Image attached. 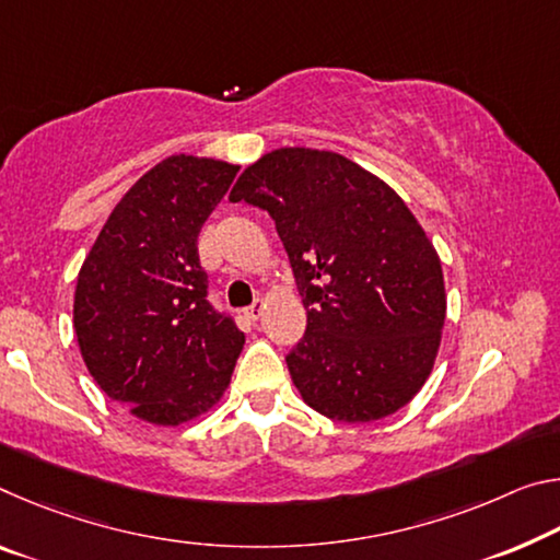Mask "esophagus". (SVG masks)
Segmentation results:
<instances>
[{"label":"esophagus","mask_w":560,"mask_h":560,"mask_svg":"<svg viewBox=\"0 0 560 560\" xmlns=\"http://www.w3.org/2000/svg\"><path fill=\"white\" fill-rule=\"evenodd\" d=\"M264 306H266L264 299H254V304L246 308V316H248V318H259V316L264 314Z\"/></svg>","instance_id":"esophagus-1"}]
</instances>
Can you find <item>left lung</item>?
I'll return each instance as SVG.
<instances>
[{
	"mask_svg": "<svg viewBox=\"0 0 560 560\" xmlns=\"http://www.w3.org/2000/svg\"><path fill=\"white\" fill-rule=\"evenodd\" d=\"M232 201L269 211L304 299L306 334L287 357L326 419H386L421 392L441 346V259L404 199L326 149L281 147L244 168Z\"/></svg>",
	"mask_w": 560,
	"mask_h": 560,
	"instance_id": "obj_1",
	"label": "left lung"
}]
</instances>
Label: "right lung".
Returning <instances> with one entry per match:
<instances>
[{
	"label": "right lung",
	"mask_w": 560,
	"mask_h": 560,
	"mask_svg": "<svg viewBox=\"0 0 560 560\" xmlns=\"http://www.w3.org/2000/svg\"><path fill=\"white\" fill-rule=\"evenodd\" d=\"M236 164L172 154L106 219L79 269L74 331L89 374L131 416L179 425L229 388L244 334L207 301L197 238Z\"/></svg>",
	"instance_id": "add662e5"
}]
</instances>
